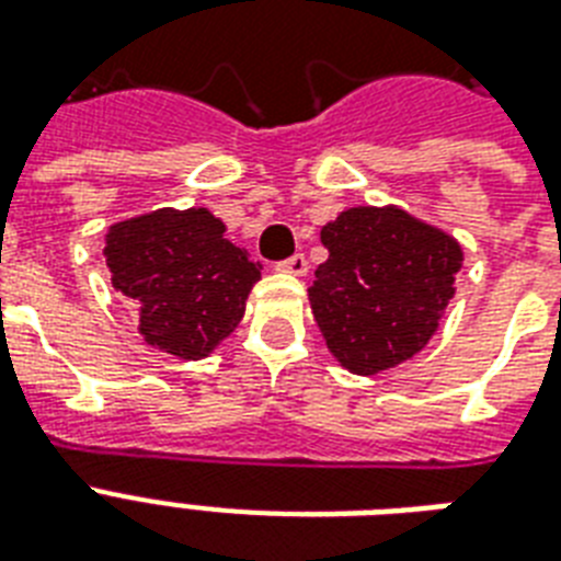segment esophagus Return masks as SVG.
I'll return each instance as SVG.
<instances>
[{"label": "esophagus", "mask_w": 561, "mask_h": 561, "mask_svg": "<svg viewBox=\"0 0 561 561\" xmlns=\"http://www.w3.org/2000/svg\"><path fill=\"white\" fill-rule=\"evenodd\" d=\"M276 267L285 273H294V276H302V273L308 271V259L302 253H294L290 259H285V262L276 264Z\"/></svg>", "instance_id": "esophagus-1"}]
</instances>
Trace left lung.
I'll return each mask as SVG.
<instances>
[{
  "instance_id": "8db88e82",
  "label": "left lung",
  "mask_w": 561,
  "mask_h": 561,
  "mask_svg": "<svg viewBox=\"0 0 561 561\" xmlns=\"http://www.w3.org/2000/svg\"><path fill=\"white\" fill-rule=\"evenodd\" d=\"M329 259L308 288L311 311L343 367L375 375L413 358L436 332L460 244L401 209H346L323 227Z\"/></svg>"
}]
</instances>
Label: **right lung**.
I'll return each instance as SVG.
<instances>
[{"instance_id": "obj_1", "label": "right lung", "mask_w": 561, "mask_h": 561, "mask_svg": "<svg viewBox=\"0 0 561 561\" xmlns=\"http://www.w3.org/2000/svg\"><path fill=\"white\" fill-rule=\"evenodd\" d=\"M104 255L113 288L134 299L145 341L183 360L209 355L241 323L262 276L209 209L122 220L110 227Z\"/></svg>"}]
</instances>
